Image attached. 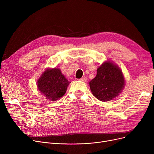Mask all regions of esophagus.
<instances>
[{"label":"esophagus","instance_id":"34e87169","mask_svg":"<svg viewBox=\"0 0 154 154\" xmlns=\"http://www.w3.org/2000/svg\"><path fill=\"white\" fill-rule=\"evenodd\" d=\"M80 81H82V82H87V77H82V78H81L80 79H79Z\"/></svg>","mask_w":154,"mask_h":154}]
</instances>
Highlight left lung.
I'll return each mask as SVG.
<instances>
[{
	"label": "left lung",
	"mask_w": 154,
	"mask_h": 154,
	"mask_svg": "<svg viewBox=\"0 0 154 154\" xmlns=\"http://www.w3.org/2000/svg\"><path fill=\"white\" fill-rule=\"evenodd\" d=\"M125 83L120 67L112 61L107 60L98 67L95 77L88 84L95 97L102 102H108L120 95Z\"/></svg>",
	"instance_id": "1"
}]
</instances>
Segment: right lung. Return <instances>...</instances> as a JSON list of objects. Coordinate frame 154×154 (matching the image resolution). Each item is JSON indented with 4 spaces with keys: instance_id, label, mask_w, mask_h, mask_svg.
Returning a JSON list of instances; mask_svg holds the SVG:
<instances>
[{
    "instance_id": "add662e5",
    "label": "right lung",
    "mask_w": 154,
    "mask_h": 154,
    "mask_svg": "<svg viewBox=\"0 0 154 154\" xmlns=\"http://www.w3.org/2000/svg\"><path fill=\"white\" fill-rule=\"evenodd\" d=\"M70 83L60 69L47 68L38 79L37 86L47 100L56 101L66 94Z\"/></svg>"
}]
</instances>
